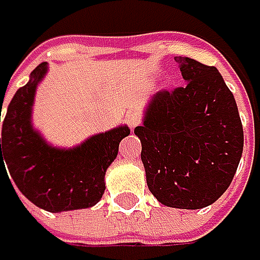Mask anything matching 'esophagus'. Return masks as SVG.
<instances>
[{
  "label": "esophagus",
  "mask_w": 260,
  "mask_h": 260,
  "mask_svg": "<svg viewBox=\"0 0 260 260\" xmlns=\"http://www.w3.org/2000/svg\"><path fill=\"white\" fill-rule=\"evenodd\" d=\"M126 123L131 129H136L140 123H142V117L139 114H129L127 118H126Z\"/></svg>",
  "instance_id": "esophagus-1"
}]
</instances>
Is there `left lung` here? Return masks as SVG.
Here are the masks:
<instances>
[{
	"label": "left lung",
	"instance_id": "left-lung-1",
	"mask_svg": "<svg viewBox=\"0 0 260 260\" xmlns=\"http://www.w3.org/2000/svg\"><path fill=\"white\" fill-rule=\"evenodd\" d=\"M174 60L186 84L157 92L134 133L154 197L165 207L200 210L228 189L242 157L244 129L214 66Z\"/></svg>",
	"mask_w": 260,
	"mask_h": 260
}]
</instances>
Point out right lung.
I'll return each instance as SVG.
<instances>
[{"label":"right lung","mask_w":260,"mask_h":260,"mask_svg":"<svg viewBox=\"0 0 260 260\" xmlns=\"http://www.w3.org/2000/svg\"><path fill=\"white\" fill-rule=\"evenodd\" d=\"M46 72L47 63L37 66L7 106L1 129L0 173H7L6 161L18 189L41 210L61 213L90 208L102 199L106 170L131 129L118 126L68 149L49 145L32 124L37 86Z\"/></svg>","instance_id":"right-lung-1"}]
</instances>
